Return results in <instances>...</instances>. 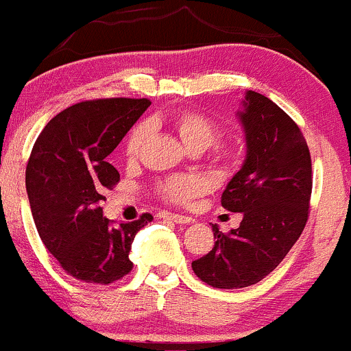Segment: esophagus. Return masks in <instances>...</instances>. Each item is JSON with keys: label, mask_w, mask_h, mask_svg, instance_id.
<instances>
[{"label": "esophagus", "mask_w": 351, "mask_h": 351, "mask_svg": "<svg viewBox=\"0 0 351 351\" xmlns=\"http://www.w3.org/2000/svg\"><path fill=\"white\" fill-rule=\"evenodd\" d=\"M160 217H162V219L173 221V223H176V224H189V223H191V217H189V216L173 215V213H160Z\"/></svg>", "instance_id": "esophagus-1"}]
</instances>
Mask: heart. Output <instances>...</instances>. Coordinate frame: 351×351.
<instances>
[{
    "mask_svg": "<svg viewBox=\"0 0 351 351\" xmlns=\"http://www.w3.org/2000/svg\"><path fill=\"white\" fill-rule=\"evenodd\" d=\"M167 123L170 125L180 140L183 142L189 150L193 152H203L211 145L216 143L217 136H219V128L213 122L209 117L201 112L195 110H183L178 114H173L168 117ZM148 135H150V125L138 123L134 130L130 132L125 140V156L128 162H134L142 153V148L147 142ZM217 156H226V152L216 148ZM204 181L195 175H178L170 176V178L163 180L158 184V193L167 201L171 203H188L193 198L201 195L204 191Z\"/></svg>",
    "mask_w": 351,
    "mask_h": 351,
    "instance_id": "b5f03b06",
    "label": "heart"
}]
</instances>
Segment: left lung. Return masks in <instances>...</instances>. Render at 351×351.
<instances>
[{"label":"left lung","mask_w":351,"mask_h":351,"mask_svg":"<svg viewBox=\"0 0 351 351\" xmlns=\"http://www.w3.org/2000/svg\"><path fill=\"white\" fill-rule=\"evenodd\" d=\"M241 104L245 160L221 204L243 213V221L228 234L213 224L215 245L191 264L196 276L216 289L247 287L271 274L304 231L312 195L310 152L297 123L254 90L245 92Z\"/></svg>","instance_id":"1"}]
</instances>
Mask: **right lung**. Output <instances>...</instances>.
I'll return each instance as SVG.
<instances>
[{
    "label": "right lung",
    "instance_id": "right-lung-1",
    "mask_svg": "<svg viewBox=\"0 0 351 351\" xmlns=\"http://www.w3.org/2000/svg\"><path fill=\"white\" fill-rule=\"evenodd\" d=\"M147 99H100L58 114L36 140L26 167V191L36 228L60 267L77 280L112 284L132 271L135 234L153 219L145 213L132 223L104 217V191L120 173L108 155L122 142Z\"/></svg>",
    "mask_w": 351,
    "mask_h": 351
}]
</instances>
